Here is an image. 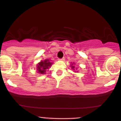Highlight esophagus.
<instances>
[{"label": "esophagus", "mask_w": 121, "mask_h": 121, "mask_svg": "<svg viewBox=\"0 0 121 121\" xmlns=\"http://www.w3.org/2000/svg\"><path fill=\"white\" fill-rule=\"evenodd\" d=\"M58 60H59L64 61V60H65V58H64V57H63V58H58Z\"/></svg>", "instance_id": "1"}]
</instances>
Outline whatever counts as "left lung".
Instances as JSON below:
<instances>
[{"instance_id":"obj_1","label":"left lung","mask_w":121,"mask_h":121,"mask_svg":"<svg viewBox=\"0 0 121 121\" xmlns=\"http://www.w3.org/2000/svg\"><path fill=\"white\" fill-rule=\"evenodd\" d=\"M71 68H72V69H73V68H74V65H73V64H72V65H71Z\"/></svg>"}]
</instances>
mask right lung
I'll use <instances>...</instances> for the list:
<instances>
[{
  "mask_svg": "<svg viewBox=\"0 0 121 121\" xmlns=\"http://www.w3.org/2000/svg\"><path fill=\"white\" fill-rule=\"evenodd\" d=\"M52 63H50L49 60H46L42 61L38 65L37 69L38 72L39 73H46V71L49 69V68L52 65Z\"/></svg>",
  "mask_w": 121,
  "mask_h": 121,
  "instance_id": "right-lung-1",
  "label": "right lung"
}]
</instances>
